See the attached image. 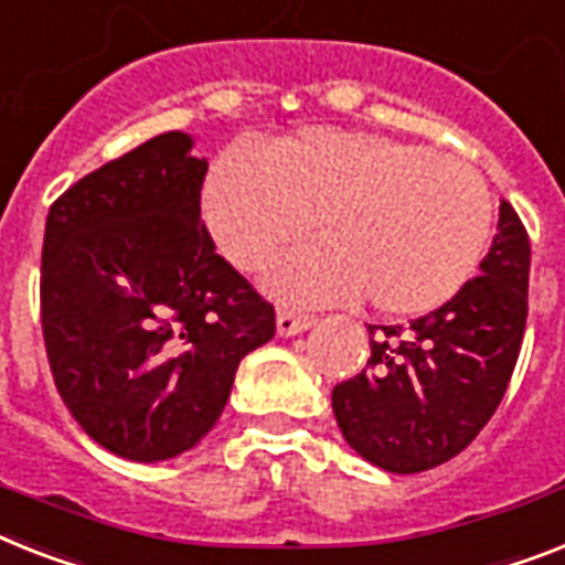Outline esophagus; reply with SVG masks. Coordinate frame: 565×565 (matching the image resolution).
<instances>
[{
  "instance_id": "1",
  "label": "esophagus",
  "mask_w": 565,
  "mask_h": 565,
  "mask_svg": "<svg viewBox=\"0 0 565 565\" xmlns=\"http://www.w3.org/2000/svg\"><path fill=\"white\" fill-rule=\"evenodd\" d=\"M313 316H305V313H296V310H278V333L281 337H296V333H305L307 328H313Z\"/></svg>"
}]
</instances>
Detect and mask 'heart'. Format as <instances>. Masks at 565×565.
Listing matches in <instances>:
<instances>
[{
    "instance_id": "obj_1",
    "label": "heart",
    "mask_w": 565,
    "mask_h": 565,
    "mask_svg": "<svg viewBox=\"0 0 565 565\" xmlns=\"http://www.w3.org/2000/svg\"><path fill=\"white\" fill-rule=\"evenodd\" d=\"M220 252L260 269L267 290L292 305H330L362 292L388 316L433 313L465 290L493 232V194L456 156L360 130H301L267 150H228L203 188Z\"/></svg>"
}]
</instances>
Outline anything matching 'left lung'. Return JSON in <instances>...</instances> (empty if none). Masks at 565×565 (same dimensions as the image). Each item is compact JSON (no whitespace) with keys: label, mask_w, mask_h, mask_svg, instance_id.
Wrapping results in <instances>:
<instances>
[{"label":"left lung","mask_w":565,"mask_h":565,"mask_svg":"<svg viewBox=\"0 0 565 565\" xmlns=\"http://www.w3.org/2000/svg\"><path fill=\"white\" fill-rule=\"evenodd\" d=\"M531 243L511 203L476 278L409 328L369 324V365L333 388L345 441L388 473L458 456L505 397L529 319Z\"/></svg>","instance_id":"8db88e82"}]
</instances>
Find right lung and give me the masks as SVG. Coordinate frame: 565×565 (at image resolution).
Returning a JSON list of instances; mask_svg holds the SVG:
<instances>
[{
  "label": "right lung",
  "mask_w": 565,
  "mask_h": 565,
  "mask_svg": "<svg viewBox=\"0 0 565 565\" xmlns=\"http://www.w3.org/2000/svg\"><path fill=\"white\" fill-rule=\"evenodd\" d=\"M162 132L86 173L45 217L40 316L54 386L100 447L130 461L185 452L217 424L275 310L214 252L209 171Z\"/></svg>",
  "instance_id": "obj_1"
}]
</instances>
